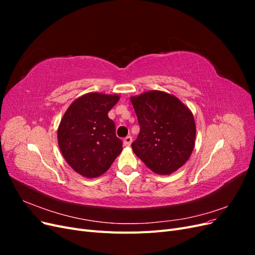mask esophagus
Wrapping results in <instances>:
<instances>
[{"label": "esophagus", "mask_w": 255, "mask_h": 255, "mask_svg": "<svg viewBox=\"0 0 255 255\" xmlns=\"http://www.w3.org/2000/svg\"><path fill=\"white\" fill-rule=\"evenodd\" d=\"M123 143H125L126 146H129L130 143H132V137H130V136L126 137L125 140H123Z\"/></svg>", "instance_id": "34e87169"}]
</instances>
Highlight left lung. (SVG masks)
Masks as SVG:
<instances>
[{
    "instance_id": "left-lung-1",
    "label": "left lung",
    "mask_w": 255,
    "mask_h": 255,
    "mask_svg": "<svg viewBox=\"0 0 255 255\" xmlns=\"http://www.w3.org/2000/svg\"><path fill=\"white\" fill-rule=\"evenodd\" d=\"M140 132L132 149L151 171L169 175L189 159L196 123L188 107L175 96L150 90L130 97Z\"/></svg>"
}]
</instances>
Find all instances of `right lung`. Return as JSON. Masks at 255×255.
Returning a JSON list of instances; mask_svg holds the SVG:
<instances>
[{"instance_id":"obj_1","label":"right lung","mask_w":255,"mask_h":255,"mask_svg":"<svg viewBox=\"0 0 255 255\" xmlns=\"http://www.w3.org/2000/svg\"><path fill=\"white\" fill-rule=\"evenodd\" d=\"M119 95L88 92L68 107L57 128V141L65 160L75 172L94 179L109 170L122 152L109 112Z\"/></svg>"}]
</instances>
